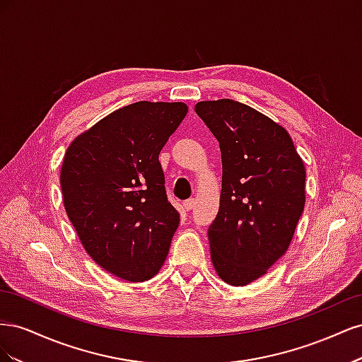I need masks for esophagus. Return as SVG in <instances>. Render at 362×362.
Listing matches in <instances>:
<instances>
[{"label": "esophagus", "instance_id": "34e87169", "mask_svg": "<svg viewBox=\"0 0 362 362\" xmlns=\"http://www.w3.org/2000/svg\"><path fill=\"white\" fill-rule=\"evenodd\" d=\"M193 206H194V199H187V201L184 202V210L185 211H190Z\"/></svg>", "mask_w": 362, "mask_h": 362}]
</instances>
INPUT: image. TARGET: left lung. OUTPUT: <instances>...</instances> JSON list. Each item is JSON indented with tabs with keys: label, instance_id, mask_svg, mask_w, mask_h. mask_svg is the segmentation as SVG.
<instances>
[{
	"label": "left lung",
	"instance_id": "obj_1",
	"mask_svg": "<svg viewBox=\"0 0 362 362\" xmlns=\"http://www.w3.org/2000/svg\"><path fill=\"white\" fill-rule=\"evenodd\" d=\"M194 112L222 154L218 213L208 228L213 266L225 282L247 286L286 254L305 206V166L287 129L233 100Z\"/></svg>",
	"mask_w": 362,
	"mask_h": 362
}]
</instances>
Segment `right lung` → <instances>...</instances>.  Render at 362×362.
Instances as JSON below:
<instances>
[{"label": "right lung", "mask_w": 362, "mask_h": 362, "mask_svg": "<svg viewBox=\"0 0 362 362\" xmlns=\"http://www.w3.org/2000/svg\"><path fill=\"white\" fill-rule=\"evenodd\" d=\"M187 112L182 103L129 104L64 154V210L87 254L120 279H151L169 254L180 214L168 201L158 156Z\"/></svg>", "instance_id": "right-lung-1"}]
</instances>
